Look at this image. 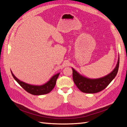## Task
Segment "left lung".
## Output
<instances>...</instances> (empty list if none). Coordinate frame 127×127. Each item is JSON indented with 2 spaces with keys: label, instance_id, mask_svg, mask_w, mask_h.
<instances>
[{
  "label": "left lung",
  "instance_id": "1",
  "mask_svg": "<svg viewBox=\"0 0 127 127\" xmlns=\"http://www.w3.org/2000/svg\"><path fill=\"white\" fill-rule=\"evenodd\" d=\"M119 66V57L117 66L110 74L102 78L89 79L80 75L72 68L73 80L79 90L85 93H96L100 92L108 86L116 76Z\"/></svg>",
  "mask_w": 127,
  "mask_h": 127
}]
</instances>
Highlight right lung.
<instances>
[{"instance_id": "1", "label": "right lung", "mask_w": 127, "mask_h": 127, "mask_svg": "<svg viewBox=\"0 0 127 127\" xmlns=\"http://www.w3.org/2000/svg\"><path fill=\"white\" fill-rule=\"evenodd\" d=\"M11 73L15 80L20 84L22 88H24V90L28 93L35 95H43L50 93L55 87L57 79L60 74V73H58V74L54 75L47 83H45L43 85L35 86L30 85V84L21 81L14 76L12 71H11Z\"/></svg>"}]
</instances>
